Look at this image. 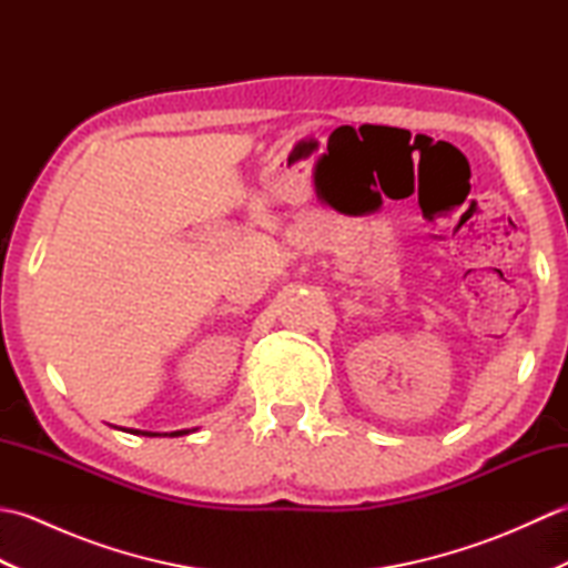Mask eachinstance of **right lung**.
I'll list each match as a JSON object with an SVG mask.
<instances>
[{
	"label": "right lung",
	"instance_id": "1",
	"mask_svg": "<svg viewBox=\"0 0 568 568\" xmlns=\"http://www.w3.org/2000/svg\"><path fill=\"white\" fill-rule=\"evenodd\" d=\"M134 434H146V437H161V434H155V432H141V429H131ZM180 434H187L185 429H180V432H171V437H180Z\"/></svg>",
	"mask_w": 568,
	"mask_h": 568
}]
</instances>
